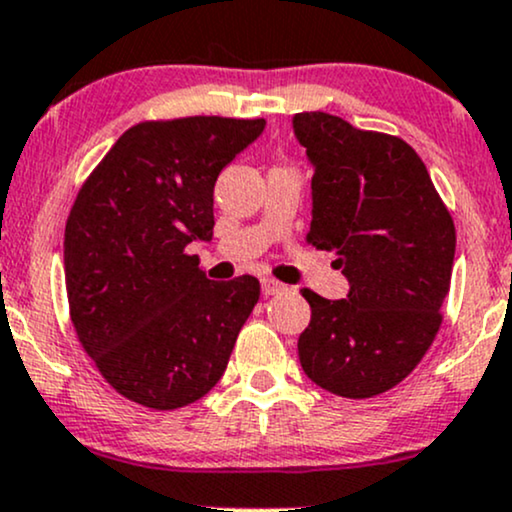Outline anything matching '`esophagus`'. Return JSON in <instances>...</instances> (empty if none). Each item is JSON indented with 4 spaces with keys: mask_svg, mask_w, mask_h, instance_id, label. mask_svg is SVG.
<instances>
[{
    "mask_svg": "<svg viewBox=\"0 0 512 512\" xmlns=\"http://www.w3.org/2000/svg\"><path fill=\"white\" fill-rule=\"evenodd\" d=\"M261 290H263V294H266V297H273V294L285 292L287 285H282V282L273 280V278H266V280L261 282Z\"/></svg>",
    "mask_w": 512,
    "mask_h": 512,
    "instance_id": "1",
    "label": "esophagus"
}]
</instances>
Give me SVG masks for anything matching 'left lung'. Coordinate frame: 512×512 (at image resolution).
<instances>
[{
  "label": "left lung",
  "mask_w": 512,
  "mask_h": 512,
  "mask_svg": "<svg viewBox=\"0 0 512 512\" xmlns=\"http://www.w3.org/2000/svg\"><path fill=\"white\" fill-rule=\"evenodd\" d=\"M294 136L314 165L306 242L335 251L350 292L311 306L299 335L304 374L350 400L395 388L422 362L441 328L455 225L410 143L326 112H299Z\"/></svg>",
  "instance_id": "left-lung-1"
}]
</instances>
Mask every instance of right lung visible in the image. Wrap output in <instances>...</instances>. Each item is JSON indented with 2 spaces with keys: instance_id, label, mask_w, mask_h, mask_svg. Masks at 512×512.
<instances>
[{
  "instance_id": "add662e5",
  "label": "right lung",
  "mask_w": 512,
  "mask_h": 512,
  "mask_svg": "<svg viewBox=\"0 0 512 512\" xmlns=\"http://www.w3.org/2000/svg\"><path fill=\"white\" fill-rule=\"evenodd\" d=\"M263 129L266 119L141 122L78 191L64 232L71 323L126 400L177 410L225 374L261 285L208 280L186 246L210 242L218 174Z\"/></svg>"
}]
</instances>
